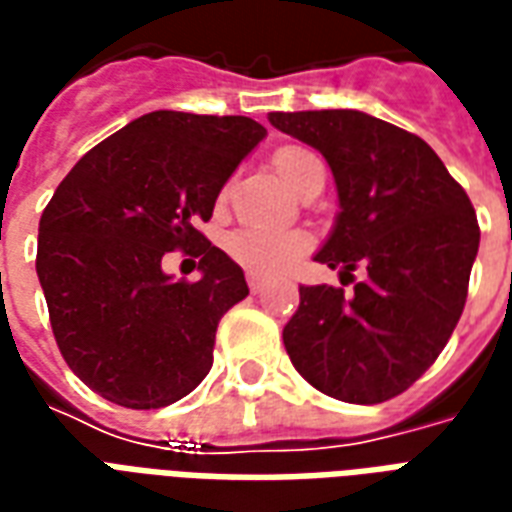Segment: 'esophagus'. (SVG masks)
I'll list each match as a JSON object with an SVG mask.
<instances>
[{"label":"esophagus","instance_id":"34e87169","mask_svg":"<svg viewBox=\"0 0 512 512\" xmlns=\"http://www.w3.org/2000/svg\"><path fill=\"white\" fill-rule=\"evenodd\" d=\"M249 290L260 296V293H266V290H268V282H266V279H260V277H249Z\"/></svg>","mask_w":512,"mask_h":512}]
</instances>
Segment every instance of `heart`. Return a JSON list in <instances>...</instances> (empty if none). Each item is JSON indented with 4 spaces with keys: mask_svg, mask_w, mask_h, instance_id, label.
Here are the masks:
<instances>
[{
    "mask_svg": "<svg viewBox=\"0 0 512 512\" xmlns=\"http://www.w3.org/2000/svg\"><path fill=\"white\" fill-rule=\"evenodd\" d=\"M271 164L277 169V175L290 189H296L301 175L312 167L321 164L318 156L307 150V147H279L271 156ZM310 249V238L296 230H257V227H246L238 230L227 238V252L238 266L252 271L257 277H274L288 271L304 252Z\"/></svg>",
    "mask_w": 512,
    "mask_h": 512,
    "instance_id": "1",
    "label": "heart"
}]
</instances>
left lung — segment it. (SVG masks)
<instances>
[{
    "label": "left lung",
    "mask_w": 512,
    "mask_h": 512,
    "mask_svg": "<svg viewBox=\"0 0 512 512\" xmlns=\"http://www.w3.org/2000/svg\"><path fill=\"white\" fill-rule=\"evenodd\" d=\"M271 126L321 150L340 213L318 263L353 282L299 288L282 340L293 367L323 395L384 403L444 351L461 318L480 246L477 216L433 147L354 109L271 112Z\"/></svg>",
    "instance_id": "left-lung-1"
}]
</instances>
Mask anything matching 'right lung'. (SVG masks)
<instances>
[{"label": "right lung", "instance_id": "right-lung-1", "mask_svg": "<svg viewBox=\"0 0 512 512\" xmlns=\"http://www.w3.org/2000/svg\"><path fill=\"white\" fill-rule=\"evenodd\" d=\"M263 136L252 117L161 109L84 153L57 186L35 268L62 359L93 392L161 408L208 376L216 326L249 288L200 224ZM175 248L201 257L197 283L160 271Z\"/></svg>", "mask_w": 512, "mask_h": 512}]
</instances>
